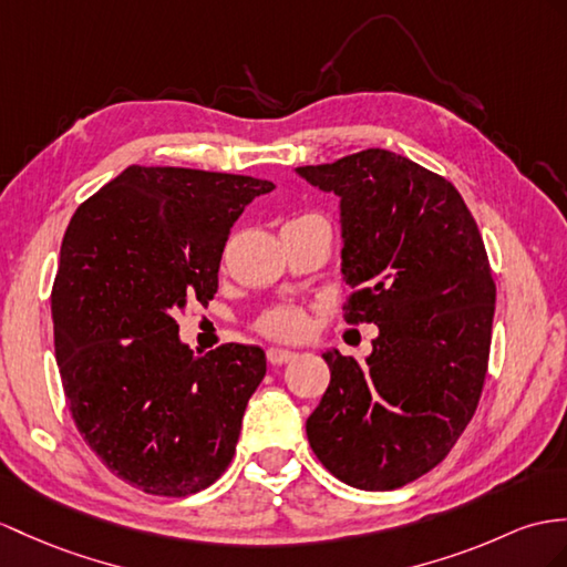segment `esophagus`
I'll list each match as a JSON object with an SVG mask.
<instances>
[{"instance_id":"1","label":"esophagus","mask_w":567,"mask_h":567,"mask_svg":"<svg viewBox=\"0 0 567 567\" xmlns=\"http://www.w3.org/2000/svg\"><path fill=\"white\" fill-rule=\"evenodd\" d=\"M293 358H296V353H293V351H288V349H269V351H267V361H269L271 365L291 363Z\"/></svg>"}]
</instances>
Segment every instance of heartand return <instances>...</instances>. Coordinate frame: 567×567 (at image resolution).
<instances>
[{
    "instance_id": "b5f03b06",
    "label": "heart",
    "mask_w": 567,
    "mask_h": 567,
    "mask_svg": "<svg viewBox=\"0 0 567 567\" xmlns=\"http://www.w3.org/2000/svg\"><path fill=\"white\" fill-rule=\"evenodd\" d=\"M306 312L296 308H279L261 317L259 329L274 339H298L306 331Z\"/></svg>"
}]
</instances>
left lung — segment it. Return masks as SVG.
I'll return each instance as SVG.
<instances>
[{"instance_id": "obj_1", "label": "left lung", "mask_w": 567, "mask_h": 567, "mask_svg": "<svg viewBox=\"0 0 567 567\" xmlns=\"http://www.w3.org/2000/svg\"><path fill=\"white\" fill-rule=\"evenodd\" d=\"M296 173L339 199L347 322H372L365 361L322 353L329 388L306 423L331 474L392 491L447 457L488 368L495 284L472 212L452 183L388 148Z\"/></svg>"}]
</instances>
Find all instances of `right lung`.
<instances>
[{
  "instance_id": "1",
  "label": "right lung",
  "mask_w": 567,
  "mask_h": 567,
  "mask_svg": "<svg viewBox=\"0 0 567 567\" xmlns=\"http://www.w3.org/2000/svg\"><path fill=\"white\" fill-rule=\"evenodd\" d=\"M267 179L130 165L79 206L52 286L69 411L99 460L151 495L183 498L226 472L265 380L259 347L206 355L175 317L218 291L228 233Z\"/></svg>"
}]
</instances>
